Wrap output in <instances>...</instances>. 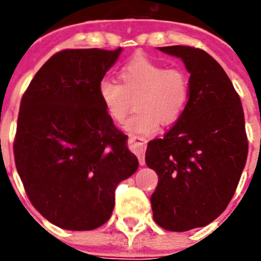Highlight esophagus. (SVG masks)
<instances>
[{
	"label": "esophagus",
	"instance_id": "esophagus-1",
	"mask_svg": "<svg viewBox=\"0 0 261 261\" xmlns=\"http://www.w3.org/2000/svg\"><path fill=\"white\" fill-rule=\"evenodd\" d=\"M128 144H130V149L133 150L136 154V156L139 158L140 165L145 164V158H144V155H145L146 141L144 140L143 138H139V136H130V138H128Z\"/></svg>",
	"mask_w": 261,
	"mask_h": 261
}]
</instances>
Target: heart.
I'll return each instance as SVG.
<instances>
[{
	"label": "heart",
	"mask_w": 261,
	"mask_h": 261,
	"mask_svg": "<svg viewBox=\"0 0 261 261\" xmlns=\"http://www.w3.org/2000/svg\"><path fill=\"white\" fill-rule=\"evenodd\" d=\"M120 83L103 78L98 83V97L107 116L122 122L136 99L135 112L127 121V133L152 135L160 122L169 125L183 114L189 97V81L180 68H168L164 63L146 57H135L118 73Z\"/></svg>",
	"instance_id": "1"
}]
</instances>
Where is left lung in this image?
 Returning <instances> with one entry per match:
<instances>
[{
	"label": "left lung",
	"mask_w": 261,
	"mask_h": 261,
	"mask_svg": "<svg viewBox=\"0 0 261 261\" xmlns=\"http://www.w3.org/2000/svg\"><path fill=\"white\" fill-rule=\"evenodd\" d=\"M158 49L180 58L191 74L183 114L164 138L149 141L145 154L159 178L152 217L183 232L211 223L235 193L247 158L244 110L223 68L204 50Z\"/></svg>",
	"instance_id": "obj_1"
}]
</instances>
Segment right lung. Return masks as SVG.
I'll return each instance as SVG.
<instances>
[{
	"instance_id": "1",
	"label": "right lung",
	"mask_w": 261,
	"mask_h": 261,
	"mask_svg": "<svg viewBox=\"0 0 261 261\" xmlns=\"http://www.w3.org/2000/svg\"><path fill=\"white\" fill-rule=\"evenodd\" d=\"M121 51L57 53L21 99L16 169L33 206L60 228L103 225L114 211L117 184L138 170L127 136L115 127L98 97V83Z\"/></svg>"
}]
</instances>
